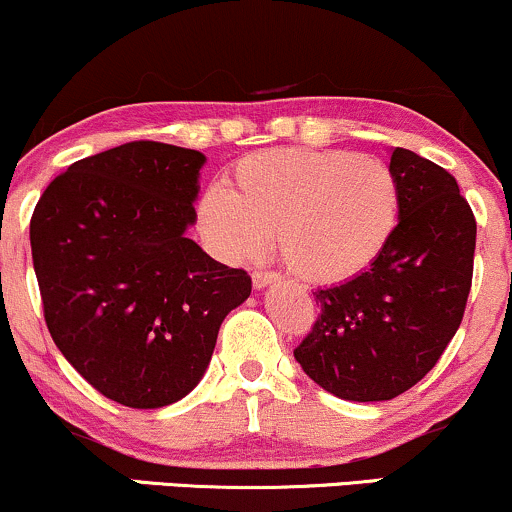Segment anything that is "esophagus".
I'll return each mask as SVG.
<instances>
[{"label": "esophagus", "mask_w": 512, "mask_h": 512, "mask_svg": "<svg viewBox=\"0 0 512 512\" xmlns=\"http://www.w3.org/2000/svg\"><path fill=\"white\" fill-rule=\"evenodd\" d=\"M279 279L274 272H262V269H257V272H252V286L255 289H264V286L274 284V281Z\"/></svg>", "instance_id": "34e87169"}]
</instances>
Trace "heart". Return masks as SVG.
I'll use <instances>...</instances> for the list:
<instances>
[{
  "mask_svg": "<svg viewBox=\"0 0 512 512\" xmlns=\"http://www.w3.org/2000/svg\"><path fill=\"white\" fill-rule=\"evenodd\" d=\"M402 219V182L390 163L354 151L269 149L240 158L228 190L197 202L199 236L228 262L255 260L276 240L293 274L339 284L383 257Z\"/></svg>",
  "mask_w": 512,
  "mask_h": 512,
  "instance_id": "1",
  "label": "heart"
}]
</instances>
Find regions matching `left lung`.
Masks as SVG:
<instances>
[{"label":"left lung","mask_w":512,"mask_h":512,"mask_svg":"<svg viewBox=\"0 0 512 512\" xmlns=\"http://www.w3.org/2000/svg\"><path fill=\"white\" fill-rule=\"evenodd\" d=\"M402 219L368 272L315 291L313 330L293 349L308 378L351 402L392 399L438 363L472 289L477 221L445 168L392 151Z\"/></svg>","instance_id":"obj_1"}]
</instances>
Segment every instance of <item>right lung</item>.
<instances>
[{"mask_svg": "<svg viewBox=\"0 0 512 512\" xmlns=\"http://www.w3.org/2000/svg\"><path fill=\"white\" fill-rule=\"evenodd\" d=\"M195 149L129 142L57 175L31 219L52 342L101 395L132 409L178 402L202 380L245 269L211 260L195 223Z\"/></svg>", "mask_w": 512, "mask_h": 512, "instance_id": "1", "label": "right lung"}]
</instances>
